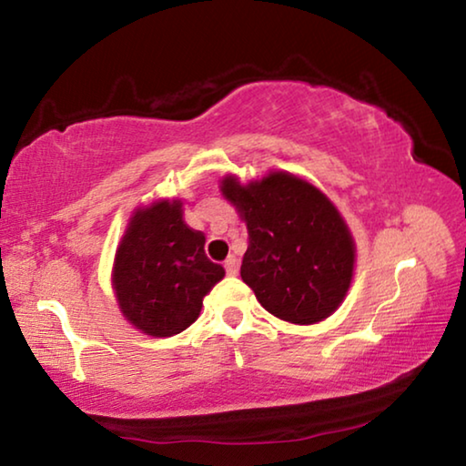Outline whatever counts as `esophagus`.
Here are the masks:
<instances>
[{"label": "esophagus", "mask_w": 466, "mask_h": 466, "mask_svg": "<svg viewBox=\"0 0 466 466\" xmlns=\"http://www.w3.org/2000/svg\"><path fill=\"white\" fill-rule=\"evenodd\" d=\"M226 273L228 275H230V278H234V275L236 273H238V258H236V257H230V258H228V261H226Z\"/></svg>", "instance_id": "1"}]
</instances>
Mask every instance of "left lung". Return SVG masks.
I'll list each match as a JSON object with an SVG mask.
<instances>
[{
  "instance_id": "obj_1",
  "label": "left lung",
  "mask_w": 466,
  "mask_h": 466,
  "mask_svg": "<svg viewBox=\"0 0 466 466\" xmlns=\"http://www.w3.org/2000/svg\"><path fill=\"white\" fill-rule=\"evenodd\" d=\"M248 230L240 278L267 312L294 325L329 319L350 291L356 240L335 203L286 170L219 183Z\"/></svg>"
}]
</instances>
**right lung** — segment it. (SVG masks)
Masks as SVG:
<instances>
[{
    "instance_id": "right-lung-1",
    "label": "right lung",
    "mask_w": 466,
    "mask_h": 466,
    "mask_svg": "<svg viewBox=\"0 0 466 466\" xmlns=\"http://www.w3.org/2000/svg\"><path fill=\"white\" fill-rule=\"evenodd\" d=\"M183 214L180 199L139 205L115 252L110 279L119 310L156 339L191 327L203 298L226 275L205 255V234L188 228Z\"/></svg>"
}]
</instances>
